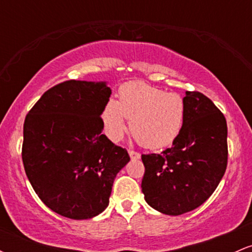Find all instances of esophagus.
Listing matches in <instances>:
<instances>
[{
	"label": "esophagus",
	"instance_id": "esophagus-1",
	"mask_svg": "<svg viewBox=\"0 0 252 252\" xmlns=\"http://www.w3.org/2000/svg\"><path fill=\"white\" fill-rule=\"evenodd\" d=\"M129 156H130V158H131V160H138V158H141L140 153L135 152V150H129Z\"/></svg>",
	"mask_w": 252,
	"mask_h": 252
}]
</instances>
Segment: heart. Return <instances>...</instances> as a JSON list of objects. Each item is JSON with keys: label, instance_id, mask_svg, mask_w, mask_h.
<instances>
[{"label": "heart", "instance_id": "1", "mask_svg": "<svg viewBox=\"0 0 252 252\" xmlns=\"http://www.w3.org/2000/svg\"><path fill=\"white\" fill-rule=\"evenodd\" d=\"M102 120L106 135L114 142L123 138L126 120L141 146L158 149L176 140L186 120V103L180 94L142 82L123 85L118 100L109 99Z\"/></svg>", "mask_w": 252, "mask_h": 252}]
</instances>
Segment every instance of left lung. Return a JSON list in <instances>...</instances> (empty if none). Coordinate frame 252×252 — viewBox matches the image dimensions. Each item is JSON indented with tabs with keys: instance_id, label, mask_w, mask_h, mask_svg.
Listing matches in <instances>:
<instances>
[{
	"instance_id": "8db88e82",
	"label": "left lung",
	"mask_w": 252,
	"mask_h": 252,
	"mask_svg": "<svg viewBox=\"0 0 252 252\" xmlns=\"http://www.w3.org/2000/svg\"><path fill=\"white\" fill-rule=\"evenodd\" d=\"M186 120L180 135L161 154L142 155V192L147 204L180 216L204 204L220 182L227 164V126L210 98L186 91Z\"/></svg>"
}]
</instances>
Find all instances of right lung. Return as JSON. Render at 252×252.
<instances>
[{"label": "right lung", "instance_id": "obj_1", "mask_svg": "<svg viewBox=\"0 0 252 252\" xmlns=\"http://www.w3.org/2000/svg\"><path fill=\"white\" fill-rule=\"evenodd\" d=\"M110 96L106 82L67 80L46 91L26 116V174L43 204L66 218L102 213L117 173L130 161L102 134Z\"/></svg>", "mask_w": 252, "mask_h": 252}]
</instances>
